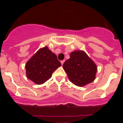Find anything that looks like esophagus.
<instances>
[{"label": "esophagus", "instance_id": "1", "mask_svg": "<svg viewBox=\"0 0 123 123\" xmlns=\"http://www.w3.org/2000/svg\"><path fill=\"white\" fill-rule=\"evenodd\" d=\"M64 62H65V60H62V61H61V63H62V65H63Z\"/></svg>", "mask_w": 123, "mask_h": 123}]
</instances>
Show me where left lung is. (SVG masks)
Here are the masks:
<instances>
[{
    "instance_id": "obj_1",
    "label": "left lung",
    "mask_w": 123,
    "mask_h": 123,
    "mask_svg": "<svg viewBox=\"0 0 123 123\" xmlns=\"http://www.w3.org/2000/svg\"><path fill=\"white\" fill-rule=\"evenodd\" d=\"M71 82L79 87L84 86L95 79L97 68L95 63L82 50H75L63 65Z\"/></svg>"
}]
</instances>
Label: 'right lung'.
I'll use <instances>...</instances> for the list:
<instances>
[{"mask_svg":"<svg viewBox=\"0 0 123 123\" xmlns=\"http://www.w3.org/2000/svg\"><path fill=\"white\" fill-rule=\"evenodd\" d=\"M57 56L47 47L40 49L25 65L26 76L37 84H42L52 77L61 66Z\"/></svg>","mask_w":123,"mask_h":123,"instance_id":"obj_1","label":"right lung"}]
</instances>
